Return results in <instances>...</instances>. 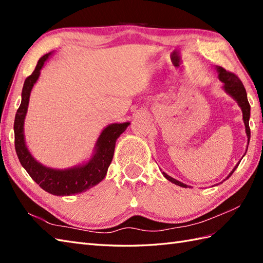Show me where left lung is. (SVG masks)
Instances as JSON below:
<instances>
[{"label":"left lung","mask_w":263,"mask_h":263,"mask_svg":"<svg viewBox=\"0 0 263 263\" xmlns=\"http://www.w3.org/2000/svg\"><path fill=\"white\" fill-rule=\"evenodd\" d=\"M216 70L218 72V79L223 83V89L227 91V93L231 97H233V100L236 101L237 105H239L242 109L243 122H244V125H246V133H247V137H248V144H249L250 137H251V132H250V126H249L250 108H251V107H250V104L248 102V96H247L246 88H244L242 82L234 74L227 71L224 68H222V67H219V66L216 67ZM247 150H248V148H247ZM246 154H247V151H246ZM240 162L241 161L237 162L236 166L233 168V170H232V172L229 174V176L227 177V179L230 178L232 174L234 173V170L237 168V166H239ZM162 175L164 176V178L168 179L169 181H172L173 184H175L177 186L187 188V185L184 184V182H180L179 180H176L175 178H173V177L168 176L166 173L162 172ZM227 179H224V180H227Z\"/></svg>","instance_id":"obj_1"}]
</instances>
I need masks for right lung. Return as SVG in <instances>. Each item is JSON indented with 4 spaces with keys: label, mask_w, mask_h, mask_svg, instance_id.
<instances>
[{
    "label": "right lung",
    "mask_w": 263,
    "mask_h": 263,
    "mask_svg": "<svg viewBox=\"0 0 263 263\" xmlns=\"http://www.w3.org/2000/svg\"><path fill=\"white\" fill-rule=\"evenodd\" d=\"M51 53L49 52L42 56L32 74L24 81L21 104L14 120V145L22 167L44 191L56 196H70L86 192L105 178L107 169L113 159L115 142L130 125V122L108 124L101 132L95 143L93 155L87 162L71 168L54 169L46 167L36 161L29 151L24 140V120L28 112L30 94L40 76V70Z\"/></svg>",
    "instance_id": "1"
}]
</instances>
